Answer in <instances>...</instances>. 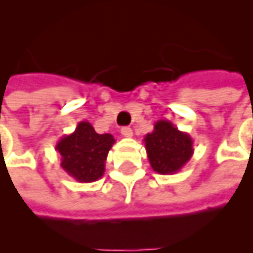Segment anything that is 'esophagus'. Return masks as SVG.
Masks as SVG:
<instances>
[{"label":"esophagus","mask_w":253,"mask_h":253,"mask_svg":"<svg viewBox=\"0 0 253 253\" xmlns=\"http://www.w3.org/2000/svg\"><path fill=\"white\" fill-rule=\"evenodd\" d=\"M121 134L124 137H132L133 136V130L129 128V126H124V128H121Z\"/></svg>","instance_id":"esophagus-1"}]
</instances>
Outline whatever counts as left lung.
<instances>
[{
	"instance_id": "1",
	"label": "left lung",
	"mask_w": 253,
	"mask_h": 253,
	"mask_svg": "<svg viewBox=\"0 0 253 253\" xmlns=\"http://www.w3.org/2000/svg\"><path fill=\"white\" fill-rule=\"evenodd\" d=\"M144 142L152 169L160 174L176 173L193 155L191 136L168 120H159L151 133L145 134Z\"/></svg>"
}]
</instances>
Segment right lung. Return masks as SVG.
I'll list each match as a JSON object with an SVG mask.
<instances>
[{
	"mask_svg": "<svg viewBox=\"0 0 253 253\" xmlns=\"http://www.w3.org/2000/svg\"><path fill=\"white\" fill-rule=\"evenodd\" d=\"M116 140L111 133L98 134L90 123L80 121L73 133L56 144L61 168L79 183H93L105 172V161Z\"/></svg>",
	"mask_w": 253,
	"mask_h": 253,
	"instance_id": "obj_1",
	"label": "right lung"
}]
</instances>
